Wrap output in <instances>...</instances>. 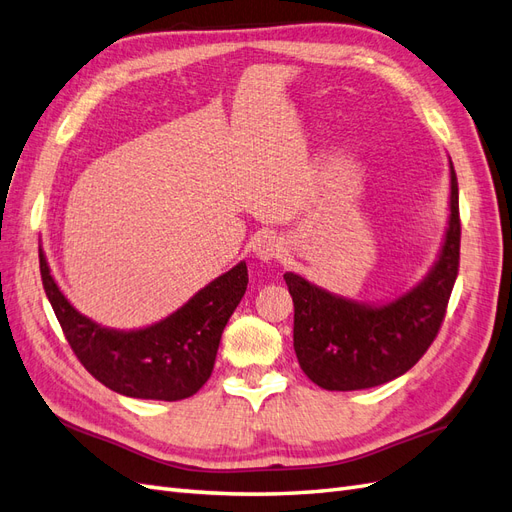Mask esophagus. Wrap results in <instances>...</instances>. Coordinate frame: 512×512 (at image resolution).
<instances>
[{
    "instance_id": "34e87169",
    "label": "esophagus",
    "mask_w": 512,
    "mask_h": 512,
    "mask_svg": "<svg viewBox=\"0 0 512 512\" xmlns=\"http://www.w3.org/2000/svg\"><path fill=\"white\" fill-rule=\"evenodd\" d=\"M253 251L259 259L268 261V259L279 255V240L274 238V235H268V233L259 235V238L253 242Z\"/></svg>"
}]
</instances>
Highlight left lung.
<instances>
[{"label": "left lung", "mask_w": 512, "mask_h": 512, "mask_svg": "<svg viewBox=\"0 0 512 512\" xmlns=\"http://www.w3.org/2000/svg\"><path fill=\"white\" fill-rule=\"evenodd\" d=\"M450 227L424 283L385 307L333 296L294 272L283 279L294 300V350L300 368L329 391L368 389L409 372L441 329L461 261L458 181L450 162Z\"/></svg>", "instance_id": "8db88e82"}]
</instances>
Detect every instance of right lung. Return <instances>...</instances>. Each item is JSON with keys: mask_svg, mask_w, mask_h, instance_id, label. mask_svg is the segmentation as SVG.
I'll use <instances>...</instances> for the list:
<instances>
[{"mask_svg": "<svg viewBox=\"0 0 512 512\" xmlns=\"http://www.w3.org/2000/svg\"><path fill=\"white\" fill-rule=\"evenodd\" d=\"M45 294L75 357L101 385L129 398L183 400L212 376L220 335L246 292V264L209 283L173 316L142 331L101 329L77 313L38 248Z\"/></svg>", "mask_w": 512, "mask_h": 512, "instance_id": "right-lung-1", "label": "right lung"}]
</instances>
